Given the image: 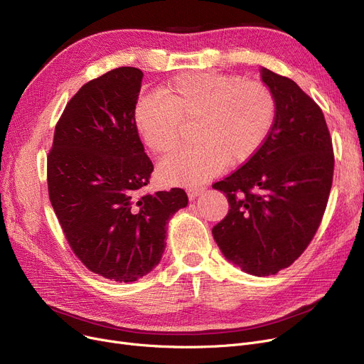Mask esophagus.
<instances>
[{"mask_svg": "<svg viewBox=\"0 0 364 364\" xmlns=\"http://www.w3.org/2000/svg\"><path fill=\"white\" fill-rule=\"evenodd\" d=\"M205 192L203 187H192V188H187V195L190 200H195L199 195H202Z\"/></svg>", "mask_w": 364, "mask_h": 364, "instance_id": "34e87169", "label": "esophagus"}]
</instances>
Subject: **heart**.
I'll return each instance as SVG.
<instances>
[{"instance_id":"1","label":"heart","mask_w":364,"mask_h":364,"mask_svg":"<svg viewBox=\"0 0 364 364\" xmlns=\"http://www.w3.org/2000/svg\"><path fill=\"white\" fill-rule=\"evenodd\" d=\"M276 99L259 81L214 72L180 73L141 97L134 109V127L156 155L178 143L181 124H193L195 147L165 158L159 178L169 186H198L225 165L237 166L259 150L273 127Z\"/></svg>"}]
</instances>
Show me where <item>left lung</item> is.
Wrapping results in <instances>:
<instances>
[{
    "label": "left lung",
    "instance_id": "1",
    "mask_svg": "<svg viewBox=\"0 0 364 364\" xmlns=\"http://www.w3.org/2000/svg\"><path fill=\"white\" fill-rule=\"evenodd\" d=\"M276 117L255 155L213 188L228 214L213 228L223 255L245 273L289 267L314 237L333 178L332 139L321 109L292 80L261 68Z\"/></svg>",
    "mask_w": 364,
    "mask_h": 364
}]
</instances>
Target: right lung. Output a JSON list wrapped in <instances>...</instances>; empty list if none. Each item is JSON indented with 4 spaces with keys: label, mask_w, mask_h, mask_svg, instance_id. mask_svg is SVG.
I'll return each instance as SVG.
<instances>
[{
    "label": "right lung",
    "mask_w": 364,
    "mask_h": 364,
    "mask_svg": "<svg viewBox=\"0 0 364 364\" xmlns=\"http://www.w3.org/2000/svg\"><path fill=\"white\" fill-rule=\"evenodd\" d=\"M143 72L117 68L80 88L55 125L48 195L75 255L92 273L136 282L159 264L183 188L141 195L153 164L134 127Z\"/></svg>",
    "instance_id": "obj_1"
}]
</instances>
